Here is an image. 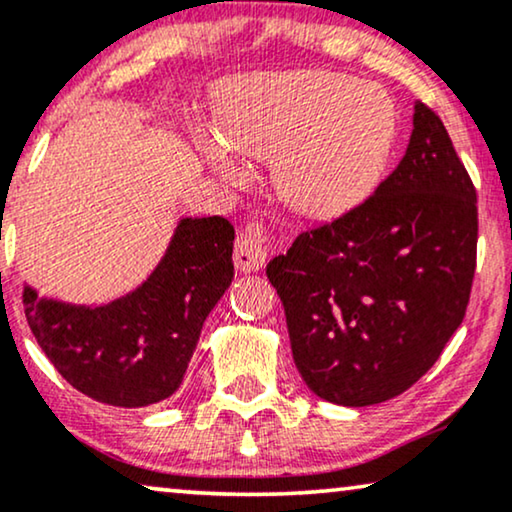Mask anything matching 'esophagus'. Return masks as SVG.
<instances>
[{
  "label": "esophagus",
  "mask_w": 512,
  "mask_h": 512,
  "mask_svg": "<svg viewBox=\"0 0 512 512\" xmlns=\"http://www.w3.org/2000/svg\"><path fill=\"white\" fill-rule=\"evenodd\" d=\"M233 261L240 272H256L263 268L265 261H268V244H265L263 226L249 223L247 228L240 230V235L235 240Z\"/></svg>",
  "instance_id": "obj_1"
}]
</instances>
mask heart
I'll list each match as a JSON object with an SVG mask.
<instances>
[{
    "mask_svg": "<svg viewBox=\"0 0 512 512\" xmlns=\"http://www.w3.org/2000/svg\"><path fill=\"white\" fill-rule=\"evenodd\" d=\"M221 137L198 135V151L223 181H237L235 149L272 160L286 205L331 219L361 205L380 186L394 156L398 111L387 90L333 72L256 74L233 88Z\"/></svg>",
    "mask_w": 512,
    "mask_h": 512,
    "instance_id": "b5f03b06",
    "label": "heart"
}]
</instances>
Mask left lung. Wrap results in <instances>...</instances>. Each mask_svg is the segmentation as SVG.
I'll return each mask as SVG.
<instances>
[{"instance_id": "8db88e82", "label": "left lung", "mask_w": 512, "mask_h": 512, "mask_svg": "<svg viewBox=\"0 0 512 512\" xmlns=\"http://www.w3.org/2000/svg\"><path fill=\"white\" fill-rule=\"evenodd\" d=\"M475 247L473 181L443 121L417 102L396 170L265 270L307 387L347 408L410 389L464 321Z\"/></svg>"}]
</instances>
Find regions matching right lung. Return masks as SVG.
Returning <instances> with one entry per match:
<instances>
[{
    "label": "right lung",
    "mask_w": 512,
    "mask_h": 512,
    "mask_svg": "<svg viewBox=\"0 0 512 512\" xmlns=\"http://www.w3.org/2000/svg\"><path fill=\"white\" fill-rule=\"evenodd\" d=\"M233 240L235 228L223 216H186L156 270L111 303H62L25 284L27 324L81 394L116 408L165 401L179 389L202 324L233 282Z\"/></svg>",
    "instance_id": "1"
}]
</instances>
